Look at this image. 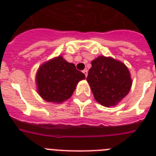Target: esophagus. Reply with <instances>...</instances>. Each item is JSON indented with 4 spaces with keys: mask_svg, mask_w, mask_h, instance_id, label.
Returning a JSON list of instances; mask_svg holds the SVG:
<instances>
[{
    "mask_svg": "<svg viewBox=\"0 0 156 156\" xmlns=\"http://www.w3.org/2000/svg\"><path fill=\"white\" fill-rule=\"evenodd\" d=\"M83 73H84V75H85V76H86V77L88 76V70H87V69H84V70L83 71Z\"/></svg>",
    "mask_w": 156,
    "mask_h": 156,
    "instance_id": "esophagus-1",
    "label": "esophagus"
}]
</instances>
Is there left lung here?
<instances>
[{"label":"left lung","instance_id":"left-lung-1","mask_svg":"<svg viewBox=\"0 0 156 156\" xmlns=\"http://www.w3.org/2000/svg\"><path fill=\"white\" fill-rule=\"evenodd\" d=\"M91 64L87 81L95 100L105 107L117 105L132 86L128 68L123 62L105 56L95 58Z\"/></svg>","mask_w":156,"mask_h":156}]
</instances>
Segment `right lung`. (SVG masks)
Instances as JSON below:
<instances>
[{
  "label": "right lung",
  "mask_w": 156,
  "mask_h": 156,
  "mask_svg": "<svg viewBox=\"0 0 156 156\" xmlns=\"http://www.w3.org/2000/svg\"><path fill=\"white\" fill-rule=\"evenodd\" d=\"M85 78L73 63L62 56L40 66L36 75L37 92L47 102L60 104L70 98L79 81Z\"/></svg>",
  "instance_id": "right-lung-1"
}]
</instances>
